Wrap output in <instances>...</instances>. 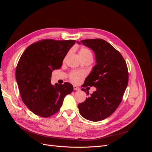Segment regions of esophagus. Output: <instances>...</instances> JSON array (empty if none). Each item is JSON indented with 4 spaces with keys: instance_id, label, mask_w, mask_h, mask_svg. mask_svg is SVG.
<instances>
[{
    "instance_id": "1",
    "label": "esophagus",
    "mask_w": 152,
    "mask_h": 152,
    "mask_svg": "<svg viewBox=\"0 0 152 152\" xmlns=\"http://www.w3.org/2000/svg\"><path fill=\"white\" fill-rule=\"evenodd\" d=\"M73 89L75 90V91H79L80 88H79V87H77L76 86H73Z\"/></svg>"
}]
</instances>
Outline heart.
Masks as SVG:
<instances>
[{"instance_id": "obj_1", "label": "heart", "mask_w": 152, "mask_h": 152, "mask_svg": "<svg viewBox=\"0 0 152 152\" xmlns=\"http://www.w3.org/2000/svg\"><path fill=\"white\" fill-rule=\"evenodd\" d=\"M87 55H92L90 50L86 48H82L79 51V56H84ZM84 74L82 72L73 71L70 73V79L73 83H79L82 78H83Z\"/></svg>"}]
</instances>
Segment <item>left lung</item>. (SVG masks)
<instances>
[{
  "label": "left lung",
  "mask_w": 152,
  "mask_h": 152,
  "mask_svg": "<svg viewBox=\"0 0 152 152\" xmlns=\"http://www.w3.org/2000/svg\"><path fill=\"white\" fill-rule=\"evenodd\" d=\"M77 42L93 50L96 63L84 84V87L94 86L96 90L84 102L79 104L78 108L87 120L102 121L111 115L121 102L129 80L126 63L121 54L103 39H86Z\"/></svg>",
  "instance_id": "8db88e82"
}]
</instances>
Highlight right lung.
Instances as JSON below:
<instances>
[{
  "instance_id": "obj_1",
  "label": "right lung",
  "mask_w": 152,
  "mask_h": 152,
  "mask_svg": "<svg viewBox=\"0 0 152 152\" xmlns=\"http://www.w3.org/2000/svg\"><path fill=\"white\" fill-rule=\"evenodd\" d=\"M74 40L45 39L27 48L18 61L16 79L23 102L35 115L49 117L57 113L73 86L50 84L53 70L61 67Z\"/></svg>"
}]
</instances>
